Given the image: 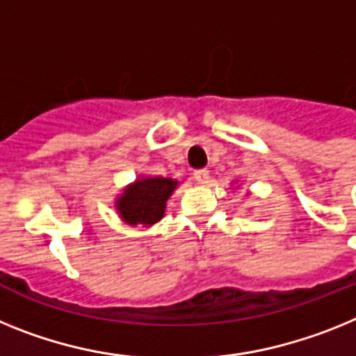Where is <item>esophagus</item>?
<instances>
[{
	"label": "esophagus",
	"mask_w": 356,
	"mask_h": 356,
	"mask_svg": "<svg viewBox=\"0 0 356 356\" xmlns=\"http://www.w3.org/2000/svg\"><path fill=\"white\" fill-rule=\"evenodd\" d=\"M195 179L199 182H206L208 181V177H209V170L208 168H199V170H195Z\"/></svg>",
	"instance_id": "1"
}]
</instances>
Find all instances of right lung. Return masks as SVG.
Listing matches in <instances>:
<instances>
[{
	"instance_id": "obj_1",
	"label": "right lung",
	"mask_w": 356,
	"mask_h": 356,
	"mask_svg": "<svg viewBox=\"0 0 356 356\" xmlns=\"http://www.w3.org/2000/svg\"><path fill=\"white\" fill-rule=\"evenodd\" d=\"M179 182L166 177H140L129 184L116 200L122 220L129 225H148L165 216L166 200L174 193Z\"/></svg>"
}]
</instances>
